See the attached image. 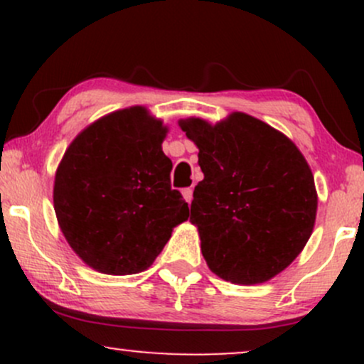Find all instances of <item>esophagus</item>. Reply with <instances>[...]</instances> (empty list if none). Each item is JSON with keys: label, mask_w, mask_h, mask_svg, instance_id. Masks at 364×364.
I'll return each instance as SVG.
<instances>
[{"label": "esophagus", "mask_w": 364, "mask_h": 364, "mask_svg": "<svg viewBox=\"0 0 364 364\" xmlns=\"http://www.w3.org/2000/svg\"><path fill=\"white\" fill-rule=\"evenodd\" d=\"M183 198H185L188 203H191V200H193V190H191V188H185V190H183Z\"/></svg>", "instance_id": "obj_1"}]
</instances>
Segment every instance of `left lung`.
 Masks as SVG:
<instances>
[{
    "mask_svg": "<svg viewBox=\"0 0 364 364\" xmlns=\"http://www.w3.org/2000/svg\"><path fill=\"white\" fill-rule=\"evenodd\" d=\"M198 147L203 179L191 224L208 269L232 284H260L282 272L310 240L315 179L306 159L281 132L232 112L220 123L179 121Z\"/></svg>",
    "mask_w": 364,
    "mask_h": 364,
    "instance_id": "obj_1",
    "label": "left lung"
}]
</instances>
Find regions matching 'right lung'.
I'll use <instances>...</instances> for the list:
<instances>
[{
  "instance_id": "obj_1",
  "label": "right lung",
  "mask_w": 364,
  "mask_h": 364,
  "mask_svg": "<svg viewBox=\"0 0 364 364\" xmlns=\"http://www.w3.org/2000/svg\"><path fill=\"white\" fill-rule=\"evenodd\" d=\"M166 133L161 119L133 106L94 121L66 149L54 176V212L68 245L94 270L144 272L190 215L171 188Z\"/></svg>"
}]
</instances>
